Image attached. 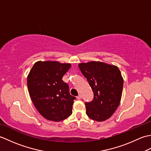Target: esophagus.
<instances>
[{
    "mask_svg": "<svg viewBox=\"0 0 151 151\" xmlns=\"http://www.w3.org/2000/svg\"><path fill=\"white\" fill-rule=\"evenodd\" d=\"M76 99H78V100H80V99H82V95H78L77 97H76Z\"/></svg>",
    "mask_w": 151,
    "mask_h": 151,
    "instance_id": "obj_1",
    "label": "esophagus"
}]
</instances>
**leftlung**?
<instances>
[{
    "label": "left lung",
    "mask_w": 151,
    "mask_h": 151,
    "mask_svg": "<svg viewBox=\"0 0 151 151\" xmlns=\"http://www.w3.org/2000/svg\"><path fill=\"white\" fill-rule=\"evenodd\" d=\"M78 67L93 92V100L85 102L86 114L94 121L108 119L121 101L123 79L119 69L101 62L82 63Z\"/></svg>",
    "instance_id": "1"
}]
</instances>
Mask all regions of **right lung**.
<instances>
[{
	"instance_id": "right-lung-1",
	"label": "right lung",
	"mask_w": 151,
	"mask_h": 151,
	"mask_svg": "<svg viewBox=\"0 0 151 151\" xmlns=\"http://www.w3.org/2000/svg\"><path fill=\"white\" fill-rule=\"evenodd\" d=\"M70 63L37 62L27 78L30 98L37 111L48 120L55 122L65 119L72 114L74 100L69 86L62 81Z\"/></svg>"
}]
</instances>
